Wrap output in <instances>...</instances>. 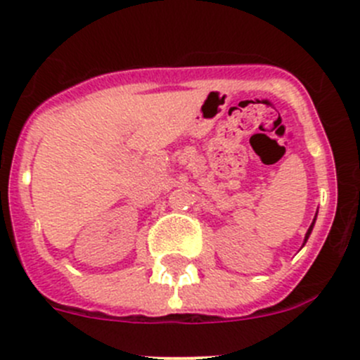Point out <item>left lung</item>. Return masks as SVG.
<instances>
[{
	"instance_id": "8db88e82",
	"label": "left lung",
	"mask_w": 360,
	"mask_h": 360,
	"mask_svg": "<svg viewBox=\"0 0 360 360\" xmlns=\"http://www.w3.org/2000/svg\"><path fill=\"white\" fill-rule=\"evenodd\" d=\"M315 219H317V214H315V217H314V221H311V224H310V228H308V231H307V235H304V242H303V245L307 244V240H308V237H310V233H311V230H314V226H315Z\"/></svg>"
}]
</instances>
